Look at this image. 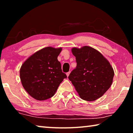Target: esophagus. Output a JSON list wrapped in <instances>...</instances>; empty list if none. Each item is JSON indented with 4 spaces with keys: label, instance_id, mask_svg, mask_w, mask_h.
Masks as SVG:
<instances>
[{
    "label": "esophagus",
    "instance_id": "34e87169",
    "mask_svg": "<svg viewBox=\"0 0 133 133\" xmlns=\"http://www.w3.org/2000/svg\"><path fill=\"white\" fill-rule=\"evenodd\" d=\"M70 73V71H69V72H67V73H66V75H67V77H68V76H69Z\"/></svg>",
    "mask_w": 133,
    "mask_h": 133
}]
</instances>
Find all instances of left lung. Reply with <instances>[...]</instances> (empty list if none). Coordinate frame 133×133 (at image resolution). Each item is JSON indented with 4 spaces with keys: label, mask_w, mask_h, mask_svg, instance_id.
<instances>
[{
    "label": "left lung",
    "mask_w": 133,
    "mask_h": 133,
    "mask_svg": "<svg viewBox=\"0 0 133 133\" xmlns=\"http://www.w3.org/2000/svg\"><path fill=\"white\" fill-rule=\"evenodd\" d=\"M77 66L69 76L83 100L94 101L109 89L114 73L107 60L96 49L89 46L71 49Z\"/></svg>",
    "instance_id": "1"
}]
</instances>
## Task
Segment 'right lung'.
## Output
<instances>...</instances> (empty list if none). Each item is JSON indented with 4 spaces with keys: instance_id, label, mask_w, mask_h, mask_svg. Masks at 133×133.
Masks as SVG:
<instances>
[{
    "instance_id": "obj_1",
    "label": "right lung",
    "mask_w": 133,
    "mask_h": 133,
    "mask_svg": "<svg viewBox=\"0 0 133 133\" xmlns=\"http://www.w3.org/2000/svg\"><path fill=\"white\" fill-rule=\"evenodd\" d=\"M62 48L47 47L29 57L20 70L22 85L29 95L37 100L53 97L60 83L67 78L57 57Z\"/></svg>"
}]
</instances>
